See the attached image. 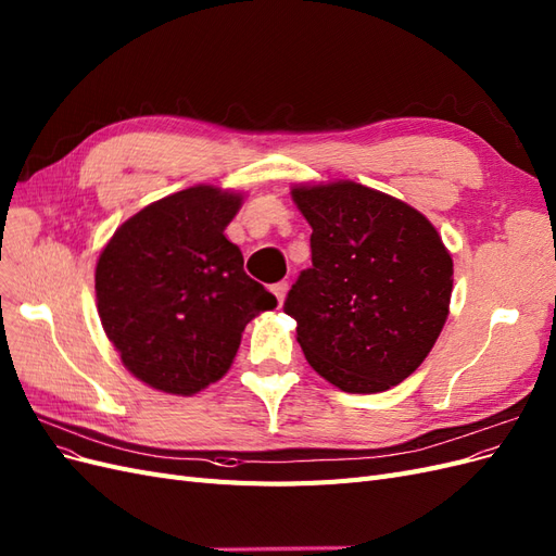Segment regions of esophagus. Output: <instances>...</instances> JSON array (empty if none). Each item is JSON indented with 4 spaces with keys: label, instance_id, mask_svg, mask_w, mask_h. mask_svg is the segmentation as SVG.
Here are the masks:
<instances>
[{
    "label": "esophagus",
    "instance_id": "34e87169",
    "mask_svg": "<svg viewBox=\"0 0 556 556\" xmlns=\"http://www.w3.org/2000/svg\"><path fill=\"white\" fill-rule=\"evenodd\" d=\"M288 280H280V282H276V285H271V294L276 296V301L278 304H282V299H285V294H288Z\"/></svg>",
    "mask_w": 556,
    "mask_h": 556
}]
</instances>
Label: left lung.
Listing matches in <instances>:
<instances>
[{"instance_id":"left-lung-1","label":"left lung","mask_w":556,"mask_h":556,"mask_svg":"<svg viewBox=\"0 0 556 556\" xmlns=\"http://www.w3.org/2000/svg\"><path fill=\"white\" fill-rule=\"evenodd\" d=\"M313 266L282 311L308 364L352 394L384 392L425 362L447 319L452 257L403 201L357 182L294 188Z\"/></svg>"}]
</instances>
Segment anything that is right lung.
<instances>
[{
  "mask_svg": "<svg viewBox=\"0 0 556 556\" xmlns=\"http://www.w3.org/2000/svg\"><path fill=\"white\" fill-rule=\"evenodd\" d=\"M241 197L199 185L146 206L97 262V308L129 371L172 394L227 374L252 317L276 296L243 271L225 227Z\"/></svg>",
  "mask_w": 556,
  "mask_h": 556,
  "instance_id": "1",
  "label": "right lung"
}]
</instances>
